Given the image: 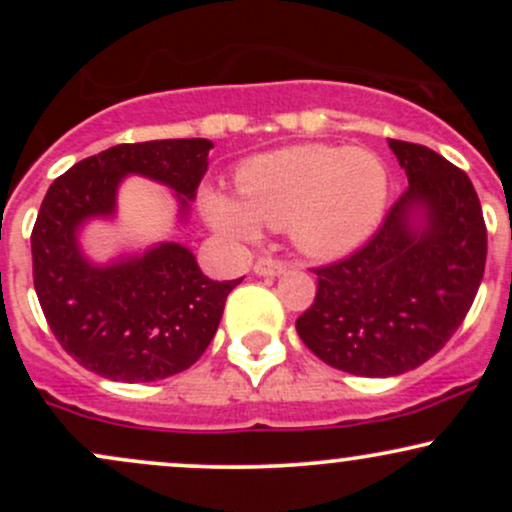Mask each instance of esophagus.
I'll use <instances>...</instances> for the list:
<instances>
[{"label":"esophagus","mask_w":512,"mask_h":512,"mask_svg":"<svg viewBox=\"0 0 512 512\" xmlns=\"http://www.w3.org/2000/svg\"><path fill=\"white\" fill-rule=\"evenodd\" d=\"M286 272V264L281 260H274V257H260L255 262V274L257 276H279Z\"/></svg>","instance_id":"esophagus-1"}]
</instances>
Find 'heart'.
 <instances>
[{"label":"heart","instance_id":"obj_1","mask_svg":"<svg viewBox=\"0 0 512 512\" xmlns=\"http://www.w3.org/2000/svg\"><path fill=\"white\" fill-rule=\"evenodd\" d=\"M238 195L202 192L204 219L216 233L250 243L262 226L289 228L291 243L313 260H334L375 231L390 178L373 151L296 144L252 156L238 168Z\"/></svg>","mask_w":512,"mask_h":512}]
</instances>
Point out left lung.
<instances>
[{"label":"left lung","instance_id":"left-lung-1","mask_svg":"<svg viewBox=\"0 0 512 512\" xmlns=\"http://www.w3.org/2000/svg\"><path fill=\"white\" fill-rule=\"evenodd\" d=\"M409 187L361 250L315 269V303L296 320L327 366L363 378L419 368L462 325L486 264L472 180L436 151L390 139Z\"/></svg>","mask_w":512,"mask_h":512}]
</instances>
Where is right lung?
Masks as SVG:
<instances>
[{"mask_svg": "<svg viewBox=\"0 0 512 512\" xmlns=\"http://www.w3.org/2000/svg\"><path fill=\"white\" fill-rule=\"evenodd\" d=\"M209 139L117 144L79 161L50 185L35 219L33 284L52 334L86 370L117 383L182 373L214 339L228 293L243 279L214 281L175 240L108 262L86 255L81 233L113 221L127 175L168 187L178 223L190 216L207 173Z\"/></svg>", "mask_w": 512, "mask_h": 512, "instance_id": "right-lung-1", "label": "right lung"}]
</instances>
